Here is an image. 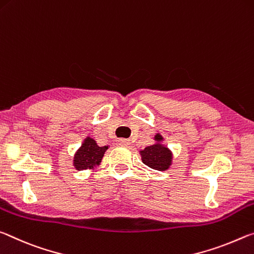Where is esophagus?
Wrapping results in <instances>:
<instances>
[{
	"mask_svg": "<svg viewBox=\"0 0 254 254\" xmlns=\"http://www.w3.org/2000/svg\"><path fill=\"white\" fill-rule=\"evenodd\" d=\"M118 143L120 144V145H123V146H129L130 145V140L129 139H119L118 140Z\"/></svg>",
	"mask_w": 254,
	"mask_h": 254,
	"instance_id": "obj_1",
	"label": "esophagus"
}]
</instances>
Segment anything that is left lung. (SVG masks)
<instances>
[{
	"mask_svg": "<svg viewBox=\"0 0 254 254\" xmlns=\"http://www.w3.org/2000/svg\"><path fill=\"white\" fill-rule=\"evenodd\" d=\"M156 140H162V136L156 135ZM142 160L144 164H146L149 168L164 171L171 164L172 155L166 147H163L161 144H155L152 146H148L140 152Z\"/></svg>",
	"mask_w": 254,
	"mask_h": 254,
	"instance_id": "8db88e82",
	"label": "left lung"
}]
</instances>
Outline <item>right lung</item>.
<instances>
[{
    "label": "right lung",
    "mask_w": 254,
    "mask_h": 254,
    "mask_svg": "<svg viewBox=\"0 0 254 254\" xmlns=\"http://www.w3.org/2000/svg\"><path fill=\"white\" fill-rule=\"evenodd\" d=\"M108 149V146L100 147L95 143V140L88 137L84 140V143L81 146V148L76 152L75 156H74V166L78 170L92 169L93 166L98 165L101 162L103 154Z\"/></svg>",
    "instance_id": "add662e5"
}]
</instances>
